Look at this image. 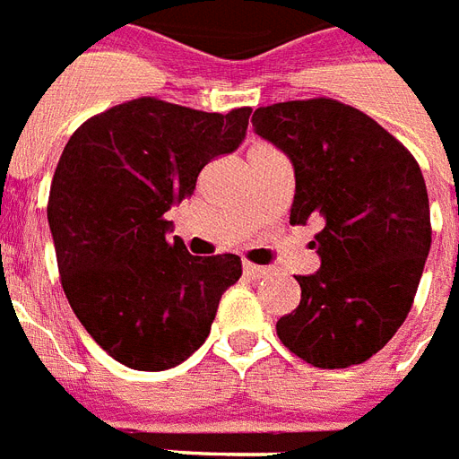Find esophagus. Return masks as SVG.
<instances>
[{
    "mask_svg": "<svg viewBox=\"0 0 459 459\" xmlns=\"http://www.w3.org/2000/svg\"><path fill=\"white\" fill-rule=\"evenodd\" d=\"M244 273L249 275V278H264L268 273L266 266H256V264H251V261H244Z\"/></svg>",
    "mask_w": 459,
    "mask_h": 459,
    "instance_id": "1",
    "label": "esophagus"
}]
</instances>
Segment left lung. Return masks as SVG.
Masks as SVG:
<instances>
[{
  "label": "left lung",
  "instance_id": "8db88e82",
  "mask_svg": "<svg viewBox=\"0 0 459 459\" xmlns=\"http://www.w3.org/2000/svg\"><path fill=\"white\" fill-rule=\"evenodd\" d=\"M254 133L295 167L290 225L324 222L322 268L298 275L299 305L275 324L290 353L322 370L365 363L404 324L430 249L419 161L368 113L326 96L264 106Z\"/></svg>",
  "mask_w": 459,
  "mask_h": 459
}]
</instances>
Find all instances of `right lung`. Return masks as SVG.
Masks as SVG:
<instances>
[{"label": "right lung", "mask_w": 459, "mask_h": 459, "mask_svg": "<svg viewBox=\"0 0 459 459\" xmlns=\"http://www.w3.org/2000/svg\"><path fill=\"white\" fill-rule=\"evenodd\" d=\"M249 106L205 113L140 96L82 123L55 169L48 222L62 290L89 336L133 370H167L208 339L234 254L191 256L164 212L234 152Z\"/></svg>", "instance_id": "obj_1"}]
</instances>
